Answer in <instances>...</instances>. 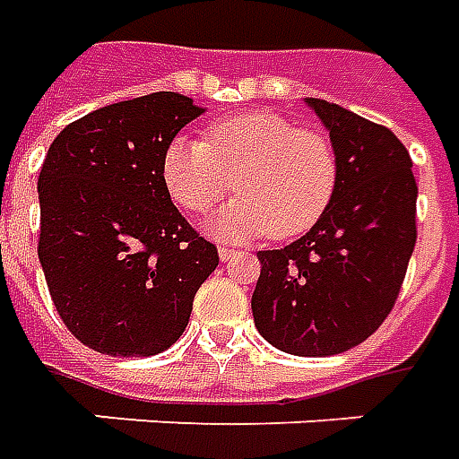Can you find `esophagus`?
I'll list each match as a JSON object with an SVG mask.
<instances>
[{
    "label": "esophagus",
    "mask_w": 459,
    "mask_h": 459,
    "mask_svg": "<svg viewBox=\"0 0 459 459\" xmlns=\"http://www.w3.org/2000/svg\"><path fill=\"white\" fill-rule=\"evenodd\" d=\"M237 255H239L237 249H230V247H220V259H222V262H232Z\"/></svg>",
    "instance_id": "obj_1"
}]
</instances>
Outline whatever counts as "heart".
<instances>
[{
  "label": "heart",
  "instance_id": "obj_1",
  "mask_svg": "<svg viewBox=\"0 0 459 459\" xmlns=\"http://www.w3.org/2000/svg\"><path fill=\"white\" fill-rule=\"evenodd\" d=\"M336 178L326 135L269 110L217 120L207 143L180 135L162 158L165 187L187 212H210L232 190L242 195L207 224L222 239L307 232L326 212Z\"/></svg>",
  "mask_w": 459,
  "mask_h": 459
}]
</instances>
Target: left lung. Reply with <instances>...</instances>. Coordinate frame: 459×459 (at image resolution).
<instances>
[{"label":"left lung","instance_id":"obj_1","mask_svg":"<svg viewBox=\"0 0 459 459\" xmlns=\"http://www.w3.org/2000/svg\"><path fill=\"white\" fill-rule=\"evenodd\" d=\"M336 152L326 212L284 249L259 252L256 331L291 356H336L385 321L415 247L412 160L388 128L307 99Z\"/></svg>","mask_w":459,"mask_h":459}]
</instances>
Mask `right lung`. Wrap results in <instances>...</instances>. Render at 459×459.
I'll return each mask as SVG.
<instances>
[{
	"instance_id": "add662e5",
	"label": "right lung",
	"mask_w": 459,
	"mask_h": 459,
	"mask_svg": "<svg viewBox=\"0 0 459 459\" xmlns=\"http://www.w3.org/2000/svg\"><path fill=\"white\" fill-rule=\"evenodd\" d=\"M172 91L74 120L39 172V262L66 328L106 356H155L183 336L217 247L172 204L162 158L203 116Z\"/></svg>"
}]
</instances>
